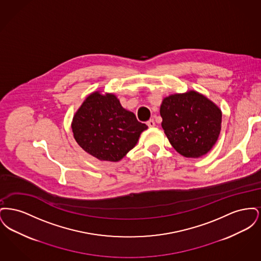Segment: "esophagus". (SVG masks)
<instances>
[{"mask_svg": "<svg viewBox=\"0 0 261 261\" xmlns=\"http://www.w3.org/2000/svg\"><path fill=\"white\" fill-rule=\"evenodd\" d=\"M147 125L149 126V128H152V127L155 126V122H154L153 119H150V120H149V121L147 122Z\"/></svg>", "mask_w": 261, "mask_h": 261, "instance_id": "1", "label": "esophagus"}]
</instances>
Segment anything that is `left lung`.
Instances as JSON below:
<instances>
[{
	"instance_id": "8db88e82",
	"label": "left lung",
	"mask_w": 261,
	"mask_h": 261,
	"mask_svg": "<svg viewBox=\"0 0 261 261\" xmlns=\"http://www.w3.org/2000/svg\"><path fill=\"white\" fill-rule=\"evenodd\" d=\"M161 115L171 146L185 158L198 159L206 154L221 131V110L194 90L162 99Z\"/></svg>"
}]
</instances>
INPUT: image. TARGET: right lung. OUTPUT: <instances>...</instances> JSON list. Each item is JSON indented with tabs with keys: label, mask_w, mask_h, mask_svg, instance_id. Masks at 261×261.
<instances>
[{
	"label": "right lung",
	"mask_w": 261,
	"mask_h": 261,
	"mask_svg": "<svg viewBox=\"0 0 261 261\" xmlns=\"http://www.w3.org/2000/svg\"><path fill=\"white\" fill-rule=\"evenodd\" d=\"M148 126L122 108L112 94H90L75 112L71 129L77 144L101 162H119L133 149Z\"/></svg>",
	"instance_id": "add662e5"
}]
</instances>
